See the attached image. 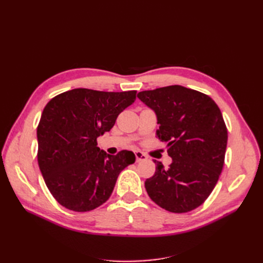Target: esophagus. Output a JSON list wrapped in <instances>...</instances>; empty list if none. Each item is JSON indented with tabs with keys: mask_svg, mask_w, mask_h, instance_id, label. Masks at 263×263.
<instances>
[{
	"mask_svg": "<svg viewBox=\"0 0 263 263\" xmlns=\"http://www.w3.org/2000/svg\"><path fill=\"white\" fill-rule=\"evenodd\" d=\"M135 156H136V161L137 162L144 161V160H146V159H147V156L144 155L142 153H140V151H136V153H135Z\"/></svg>",
	"mask_w": 263,
	"mask_h": 263,
	"instance_id": "obj_1",
	"label": "esophagus"
}]
</instances>
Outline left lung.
Returning <instances> with one entry per match:
<instances>
[{"instance_id": "left-lung-1", "label": "left lung", "mask_w": 263, "mask_h": 263, "mask_svg": "<svg viewBox=\"0 0 263 263\" xmlns=\"http://www.w3.org/2000/svg\"><path fill=\"white\" fill-rule=\"evenodd\" d=\"M139 100L158 119L157 138L168 144L172 163L145 182L149 197L171 213H187L202 205L218 181L225 162L227 127L209 95L181 85L142 91Z\"/></svg>"}]
</instances>
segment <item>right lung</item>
<instances>
[{"mask_svg":"<svg viewBox=\"0 0 263 263\" xmlns=\"http://www.w3.org/2000/svg\"><path fill=\"white\" fill-rule=\"evenodd\" d=\"M136 93L73 89L47 103L37 127V160L47 187L63 208H99L112 194L121 171L135 162L133 151L107 155L97 139L110 130Z\"/></svg>","mask_w":263,"mask_h":263,"instance_id":"1","label":"right lung"}]
</instances>
